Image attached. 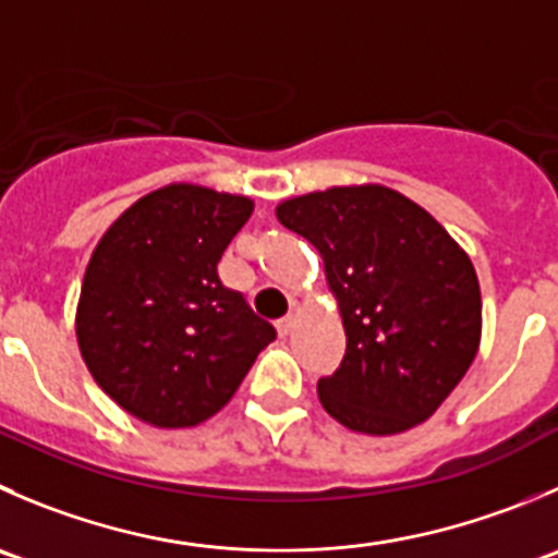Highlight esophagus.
<instances>
[{
  "label": "esophagus",
  "instance_id": "34e87169",
  "mask_svg": "<svg viewBox=\"0 0 558 558\" xmlns=\"http://www.w3.org/2000/svg\"><path fill=\"white\" fill-rule=\"evenodd\" d=\"M291 332H294V318H291V316L280 318V322H278V335H280V338H289Z\"/></svg>",
  "mask_w": 558,
  "mask_h": 558
}]
</instances>
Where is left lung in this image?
Returning a JSON list of instances; mask_svg holds the SVG:
<instances>
[{
  "instance_id": "1",
  "label": "left lung",
  "mask_w": 558,
  "mask_h": 558,
  "mask_svg": "<svg viewBox=\"0 0 558 558\" xmlns=\"http://www.w3.org/2000/svg\"><path fill=\"white\" fill-rule=\"evenodd\" d=\"M278 220L324 258L345 354L318 400L356 434L425 423L480 349L483 300L466 251L420 204L384 185L289 198Z\"/></svg>"
}]
</instances>
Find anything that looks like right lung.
<instances>
[{
    "label": "right lung",
    "mask_w": 558,
    "mask_h": 558,
    "mask_svg": "<svg viewBox=\"0 0 558 558\" xmlns=\"http://www.w3.org/2000/svg\"><path fill=\"white\" fill-rule=\"evenodd\" d=\"M251 213L245 196L166 185L97 242L75 313L78 349L102 392L142 423L209 420L275 340L272 324L218 278Z\"/></svg>",
    "instance_id": "obj_1"
}]
</instances>
